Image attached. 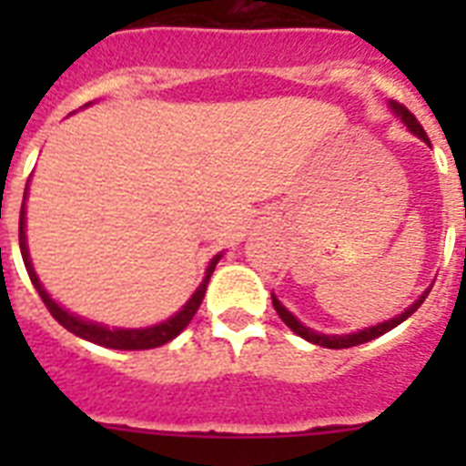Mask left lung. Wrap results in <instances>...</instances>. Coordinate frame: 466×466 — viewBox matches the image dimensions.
<instances>
[{
  "instance_id": "obj_1",
  "label": "left lung",
  "mask_w": 466,
  "mask_h": 466,
  "mask_svg": "<svg viewBox=\"0 0 466 466\" xmlns=\"http://www.w3.org/2000/svg\"><path fill=\"white\" fill-rule=\"evenodd\" d=\"M391 108H394V113H397V116H401V120H404L406 127H409L411 133L419 135L420 140L431 142V140H428L426 130H423V126H420L419 120H416V116H413V113L409 111L406 106H401V104H397V101H394V104H391ZM428 292H431V288H428V290L423 292V295H420V298L416 299V302H413V305L404 311V314H399V317L390 319V321H384V324L370 326V329H365V331L348 333V336H326V333L311 331V329H307V326L299 324L298 319L292 317L290 311L285 309V307L280 305V302H278L276 295H273V298H270V299H273V307H276L278 317H280L285 321V326H290L292 331L298 333V336H302V339H305V340H309V343H317V346H321V348H353V346H360V343H368V340L377 339V336H382V333L391 331V329L401 324V321H406V319L411 317L413 311H416L420 305H423V299L428 298Z\"/></svg>"
}]
</instances>
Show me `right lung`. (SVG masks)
Wrapping results in <instances>:
<instances>
[{
	"label": "right lung",
	"instance_id": "right-lung-1",
	"mask_svg": "<svg viewBox=\"0 0 466 466\" xmlns=\"http://www.w3.org/2000/svg\"><path fill=\"white\" fill-rule=\"evenodd\" d=\"M25 200V193H24ZM24 205H21V218H18V244H21V256H24L25 270H28V278H31L33 288L38 290L40 299H43V305L47 307V311L53 314V319L57 324H62L67 331H72L75 336L84 340H91V343H96V346L104 348H116V350H147V348H159L164 343H168L171 339H176L178 333L190 324V319L196 317L198 307L203 302L205 298V288H208V280H210L212 270H215V263L218 258H212V263L208 266V273H205V280L200 283V288L196 290V295L188 299V305L183 307L176 317L167 319L164 324L149 326V329H106L101 324H91V321H84V319H76L72 314L57 307L50 299L46 290H43V285L38 283V276H35V270L31 266V258H28V248H25V232H24Z\"/></svg>",
	"mask_w": 466,
	"mask_h": 466
}]
</instances>
